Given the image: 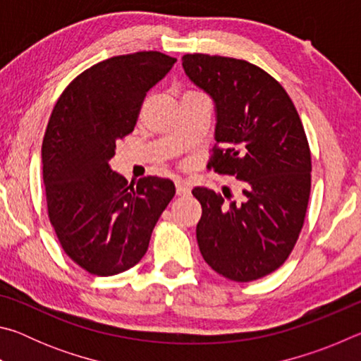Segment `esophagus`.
I'll use <instances>...</instances> for the list:
<instances>
[{"mask_svg": "<svg viewBox=\"0 0 361 361\" xmlns=\"http://www.w3.org/2000/svg\"><path fill=\"white\" fill-rule=\"evenodd\" d=\"M175 186H176V194H178L180 197H185V195H189V192H191V191H189V186L181 180L175 181Z\"/></svg>", "mask_w": 361, "mask_h": 361, "instance_id": "esophagus-1", "label": "esophagus"}]
</instances>
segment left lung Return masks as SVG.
Here are the masks:
<instances>
[{
	"label": "left lung",
	"mask_w": 361,
	"mask_h": 361,
	"mask_svg": "<svg viewBox=\"0 0 361 361\" xmlns=\"http://www.w3.org/2000/svg\"><path fill=\"white\" fill-rule=\"evenodd\" d=\"M181 60L216 105V143L207 169L243 188L242 204H228L213 189H192L202 205L195 229L200 253L219 276L253 282L277 271L301 234L312 170L307 137L290 95L259 66L209 54Z\"/></svg>",
	"instance_id": "left-lung-1"
}]
</instances>
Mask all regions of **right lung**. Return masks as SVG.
<instances>
[{
	"label": "right lung",
	"instance_id": "1",
	"mask_svg": "<svg viewBox=\"0 0 361 361\" xmlns=\"http://www.w3.org/2000/svg\"><path fill=\"white\" fill-rule=\"evenodd\" d=\"M175 62L143 51L95 63L66 85L47 122L41 149L47 215L66 256L92 276L135 266L175 195L167 178L143 176L129 185L109 166L146 92Z\"/></svg>",
	"mask_w": 361,
	"mask_h": 361
}]
</instances>
